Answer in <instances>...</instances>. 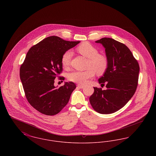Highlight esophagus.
<instances>
[{
	"label": "esophagus",
	"instance_id": "34e87169",
	"mask_svg": "<svg viewBox=\"0 0 156 156\" xmlns=\"http://www.w3.org/2000/svg\"><path fill=\"white\" fill-rule=\"evenodd\" d=\"M77 87H78L79 88H80V89H82V88H83L84 87L83 85H80V84H78V85H77Z\"/></svg>",
	"mask_w": 156,
	"mask_h": 156
}]
</instances>
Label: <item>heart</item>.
Returning <instances> with one entry per match:
<instances>
[{
	"mask_svg": "<svg viewBox=\"0 0 156 156\" xmlns=\"http://www.w3.org/2000/svg\"><path fill=\"white\" fill-rule=\"evenodd\" d=\"M76 51L83 57L88 58L87 62L88 69L85 71H75L68 75L70 81L80 84H84L92 78L95 72L98 75L104 74L109 66V59L103 54H99L95 47L88 42H84L78 45ZM73 52L69 50L64 52L61 57V63L63 67H69Z\"/></svg>",
	"mask_w": 156,
	"mask_h": 156,
	"instance_id": "heart-1",
	"label": "heart"
}]
</instances>
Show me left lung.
Wrapping results in <instances>:
<instances>
[{"mask_svg":"<svg viewBox=\"0 0 156 156\" xmlns=\"http://www.w3.org/2000/svg\"><path fill=\"white\" fill-rule=\"evenodd\" d=\"M105 48L109 59L106 71L98 81L106 83L107 89L94 87L89 98L94 109L101 114H110L119 111L133 96L138 85L140 70L138 62L126 45L104 37L95 41Z\"/></svg>","mask_w":156,"mask_h":156,"instance_id":"8db88e82","label":"left lung"}]
</instances>
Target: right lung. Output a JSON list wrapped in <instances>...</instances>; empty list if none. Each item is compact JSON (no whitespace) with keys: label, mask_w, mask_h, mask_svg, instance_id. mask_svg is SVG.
<instances>
[{"label":"right lung","mask_w":156,"mask_h":156,"mask_svg":"<svg viewBox=\"0 0 156 156\" xmlns=\"http://www.w3.org/2000/svg\"><path fill=\"white\" fill-rule=\"evenodd\" d=\"M80 43L53 36L33 45L27 53L20 68V78L28 102L40 113L55 115L68 104L75 84L66 82L56 88L54 80L62 71L64 52ZM58 77L64 80V77Z\"/></svg>","instance_id":"add662e5"}]
</instances>
